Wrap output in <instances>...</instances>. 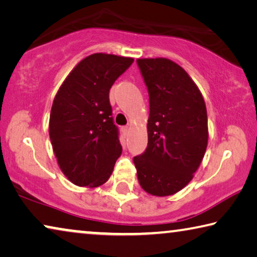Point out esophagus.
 <instances>
[{
    "label": "esophagus",
    "mask_w": 257,
    "mask_h": 257,
    "mask_svg": "<svg viewBox=\"0 0 257 257\" xmlns=\"http://www.w3.org/2000/svg\"><path fill=\"white\" fill-rule=\"evenodd\" d=\"M122 133H123L124 136L128 135V133H129V127H128V125H124V127H122Z\"/></svg>",
    "instance_id": "1"
}]
</instances>
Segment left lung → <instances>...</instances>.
<instances>
[{
  "label": "left lung",
  "instance_id": "1",
  "mask_svg": "<svg viewBox=\"0 0 257 257\" xmlns=\"http://www.w3.org/2000/svg\"><path fill=\"white\" fill-rule=\"evenodd\" d=\"M149 91L148 148L134 157L146 192L166 197L193 178L208 142L207 109L197 85L176 63L166 58L137 59Z\"/></svg>",
  "mask_w": 257,
  "mask_h": 257
}]
</instances>
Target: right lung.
I'll use <instances>...</instances> for the list:
<instances>
[{"instance_id":"add662e5","label":"right lung","mask_w":257,"mask_h":257,"mask_svg":"<svg viewBox=\"0 0 257 257\" xmlns=\"http://www.w3.org/2000/svg\"><path fill=\"white\" fill-rule=\"evenodd\" d=\"M133 58L93 54L76 65L59 88L49 122L52 149L68 180L96 187L106 182L122 152L109 89Z\"/></svg>"}]
</instances>
